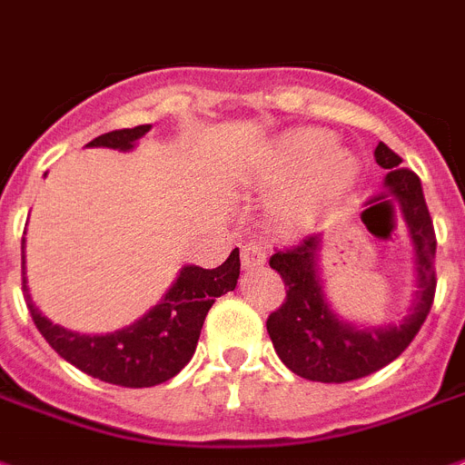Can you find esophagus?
Masks as SVG:
<instances>
[{
  "label": "esophagus",
  "mask_w": 465,
  "mask_h": 465,
  "mask_svg": "<svg viewBox=\"0 0 465 465\" xmlns=\"http://www.w3.org/2000/svg\"><path fill=\"white\" fill-rule=\"evenodd\" d=\"M265 251L262 245L258 243H243L241 245V262H243L245 270H252V267L265 265Z\"/></svg>",
  "instance_id": "obj_1"
}]
</instances>
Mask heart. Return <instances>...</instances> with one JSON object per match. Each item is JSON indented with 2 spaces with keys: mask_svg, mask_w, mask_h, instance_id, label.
<instances>
[{
  "mask_svg": "<svg viewBox=\"0 0 465 465\" xmlns=\"http://www.w3.org/2000/svg\"><path fill=\"white\" fill-rule=\"evenodd\" d=\"M330 145L331 135L318 128H303L279 143L272 160V176L289 181L305 172L282 203V217L289 224H315L356 181V157L343 147Z\"/></svg>",
  "mask_w": 465,
  "mask_h": 465,
  "instance_id": "b5f03b06",
  "label": "heart"
}]
</instances>
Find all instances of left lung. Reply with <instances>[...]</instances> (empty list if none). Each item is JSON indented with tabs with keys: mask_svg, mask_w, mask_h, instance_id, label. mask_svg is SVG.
Segmentation results:
<instances>
[{
	"mask_svg": "<svg viewBox=\"0 0 465 465\" xmlns=\"http://www.w3.org/2000/svg\"><path fill=\"white\" fill-rule=\"evenodd\" d=\"M375 160L382 169H390L384 186L394 191L416 248V303L396 327L358 330L339 320L324 301L318 279L320 236H305L289 248H279L270 258V267L284 282L286 298L267 318V331L282 363L312 382H351L390 365L416 339L435 301L437 239L420 179L416 172L401 167V157L384 143L375 147Z\"/></svg>",
	"mask_w": 465,
	"mask_h": 465,
	"instance_id": "1",
	"label": "left lung"
}]
</instances>
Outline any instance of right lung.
<instances>
[{
	"mask_svg": "<svg viewBox=\"0 0 465 465\" xmlns=\"http://www.w3.org/2000/svg\"><path fill=\"white\" fill-rule=\"evenodd\" d=\"M147 131H150L147 124L109 131L95 141H90L88 145L131 150L134 143ZM239 272V248H233L226 262L214 270H203L195 265L183 267L167 296L162 298V303L154 305L153 311L131 327H124L114 334H102V337L75 334L49 322L33 305V298L25 286V272L24 292L30 318L64 361H69L85 375L97 377L102 382L141 390V387H154V384L172 380L193 358L207 311L213 308L214 298L236 289Z\"/></svg>",
	"mask_w": 465,
	"mask_h": 465,
	"instance_id": "1",
	"label": "right lung"
}]
</instances>
